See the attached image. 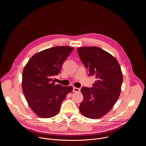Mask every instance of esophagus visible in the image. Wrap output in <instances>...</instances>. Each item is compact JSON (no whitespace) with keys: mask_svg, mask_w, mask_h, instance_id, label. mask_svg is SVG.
<instances>
[{"mask_svg":"<svg viewBox=\"0 0 146 146\" xmlns=\"http://www.w3.org/2000/svg\"><path fill=\"white\" fill-rule=\"evenodd\" d=\"M73 91L74 92H79L80 91V89L78 88H76V87H73Z\"/></svg>","mask_w":146,"mask_h":146,"instance_id":"34e87169","label":"esophagus"}]
</instances>
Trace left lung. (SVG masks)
I'll return each mask as SVG.
<instances>
[{
  "mask_svg": "<svg viewBox=\"0 0 146 146\" xmlns=\"http://www.w3.org/2000/svg\"><path fill=\"white\" fill-rule=\"evenodd\" d=\"M77 52L89 70V76L97 79L91 88H81L84 100L79 109L85 117L98 119L107 114L118 99L123 80L121 69L113 56L98 47H80Z\"/></svg>",
  "mask_w": 146,
  "mask_h": 146,
  "instance_id": "obj_1",
  "label": "left lung"
}]
</instances>
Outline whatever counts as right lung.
I'll return each instance as SVG.
<instances>
[{"label":"right lung","instance_id":"add662e5","mask_svg":"<svg viewBox=\"0 0 146 146\" xmlns=\"http://www.w3.org/2000/svg\"><path fill=\"white\" fill-rule=\"evenodd\" d=\"M73 47L56 46L34 55L23 72V93L33 111L41 118H51L60 110V105L72 87L55 84L54 76L60 73L62 64Z\"/></svg>","mask_w":146,"mask_h":146}]
</instances>
